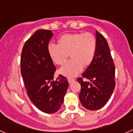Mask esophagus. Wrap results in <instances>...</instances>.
<instances>
[{"instance_id": "34e87169", "label": "esophagus", "mask_w": 133, "mask_h": 133, "mask_svg": "<svg viewBox=\"0 0 133 133\" xmlns=\"http://www.w3.org/2000/svg\"><path fill=\"white\" fill-rule=\"evenodd\" d=\"M75 80L74 79V78H69L68 79V82H69V83H72V82H74Z\"/></svg>"}]
</instances>
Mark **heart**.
<instances>
[{
	"label": "heart",
	"instance_id": "heart-1",
	"mask_svg": "<svg viewBox=\"0 0 133 133\" xmlns=\"http://www.w3.org/2000/svg\"><path fill=\"white\" fill-rule=\"evenodd\" d=\"M97 39L90 32L65 34L58 40V45L50 44L48 52L57 65L65 64L70 55V62L59 70L67 77L78 75L83 67H87L93 61L97 51Z\"/></svg>",
	"mask_w": 133,
	"mask_h": 133
}]
</instances>
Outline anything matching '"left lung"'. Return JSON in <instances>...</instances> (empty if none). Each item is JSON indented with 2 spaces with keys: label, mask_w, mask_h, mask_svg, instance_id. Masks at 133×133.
I'll return each instance as SVG.
<instances>
[{
  "label": "left lung",
  "mask_w": 133,
  "mask_h": 133,
  "mask_svg": "<svg viewBox=\"0 0 133 133\" xmlns=\"http://www.w3.org/2000/svg\"><path fill=\"white\" fill-rule=\"evenodd\" d=\"M97 51L92 63L77 81L81 89L78 97L85 109L96 110L104 107L115 87V66L107 41L96 31ZM83 78L90 80L84 81Z\"/></svg>",
  "instance_id": "1"
}]
</instances>
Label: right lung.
<instances>
[{
	"label": "right lung",
	"instance_id": "obj_1",
	"mask_svg": "<svg viewBox=\"0 0 133 133\" xmlns=\"http://www.w3.org/2000/svg\"><path fill=\"white\" fill-rule=\"evenodd\" d=\"M52 35L49 30H36L26 41L21 58V75L27 95L32 103L46 113L59 110L69 86L66 78L62 75L54 81L56 67L48 52Z\"/></svg>",
	"mask_w": 133,
	"mask_h": 133
}]
</instances>
